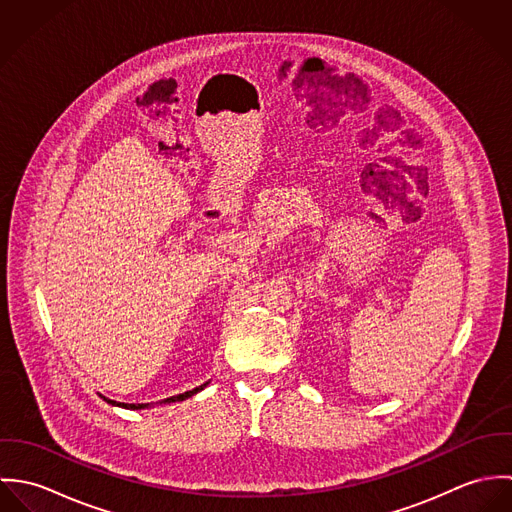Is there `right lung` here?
Returning a JSON list of instances; mask_svg holds the SVG:
<instances>
[{"label":"right lung","instance_id":"right-lung-1","mask_svg":"<svg viewBox=\"0 0 512 512\" xmlns=\"http://www.w3.org/2000/svg\"><path fill=\"white\" fill-rule=\"evenodd\" d=\"M207 384H209V382H205V384H201V386H197V388H193V390H187V392H183V394L165 398V400H161L159 404H171V402H181V400H185V398H191V396H195L197 392H201ZM102 398H104V396H102ZM104 400H106L108 404H112V406H120V408H128V410H144V408H149V404H124V402H116V400H110V398H104Z\"/></svg>","mask_w":512,"mask_h":512}]
</instances>
